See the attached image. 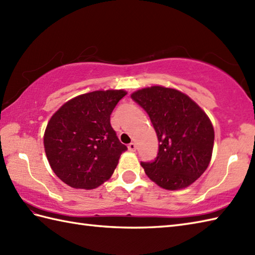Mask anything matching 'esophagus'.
Returning a JSON list of instances; mask_svg holds the SVG:
<instances>
[{"label": "esophagus", "mask_w": 255, "mask_h": 255, "mask_svg": "<svg viewBox=\"0 0 255 255\" xmlns=\"http://www.w3.org/2000/svg\"><path fill=\"white\" fill-rule=\"evenodd\" d=\"M136 149H137V145H136V143L131 142V143H129V144H128V150H129V151H131V152H134V151H136Z\"/></svg>", "instance_id": "1"}]
</instances>
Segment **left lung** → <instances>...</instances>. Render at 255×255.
I'll return each mask as SVG.
<instances>
[{
	"label": "left lung",
	"mask_w": 255,
	"mask_h": 255,
	"mask_svg": "<svg viewBox=\"0 0 255 255\" xmlns=\"http://www.w3.org/2000/svg\"><path fill=\"white\" fill-rule=\"evenodd\" d=\"M147 112L159 140L156 158L141 162L145 174L162 188L175 191L194 183L207 169L215 132L208 116L182 92L151 86L131 94Z\"/></svg>",
	"instance_id": "8db88e82"
}]
</instances>
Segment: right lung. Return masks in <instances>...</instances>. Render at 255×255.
I'll use <instances>...</instances> for the list:
<instances>
[{"instance_id": "obj_1", "label": "right lung", "mask_w": 255, "mask_h": 255, "mask_svg": "<svg viewBox=\"0 0 255 255\" xmlns=\"http://www.w3.org/2000/svg\"><path fill=\"white\" fill-rule=\"evenodd\" d=\"M126 94L108 90L79 95L50 118L44 136L46 155L69 186L93 189L112 176L127 147L111 126V114Z\"/></svg>"}]
</instances>
